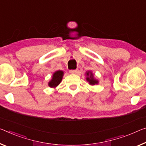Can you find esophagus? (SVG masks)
Segmentation results:
<instances>
[{"label":"esophagus","instance_id":"1","mask_svg":"<svg viewBox=\"0 0 146 146\" xmlns=\"http://www.w3.org/2000/svg\"><path fill=\"white\" fill-rule=\"evenodd\" d=\"M71 73H77L78 72V71L77 70V69H75V70H70V71H69Z\"/></svg>","mask_w":146,"mask_h":146}]
</instances>
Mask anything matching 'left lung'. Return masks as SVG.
<instances>
[{"instance_id":"obj_1","label":"left lung","mask_w":146,"mask_h":146,"mask_svg":"<svg viewBox=\"0 0 146 146\" xmlns=\"http://www.w3.org/2000/svg\"><path fill=\"white\" fill-rule=\"evenodd\" d=\"M86 80L89 82L90 85H95L98 84V80L95 79L93 73L91 71H87L86 73Z\"/></svg>"}]
</instances>
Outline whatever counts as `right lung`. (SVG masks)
I'll return each mask as SVG.
<instances>
[{
	"instance_id": "right-lung-1",
	"label": "right lung",
	"mask_w": 146,
	"mask_h": 146,
	"mask_svg": "<svg viewBox=\"0 0 146 146\" xmlns=\"http://www.w3.org/2000/svg\"><path fill=\"white\" fill-rule=\"evenodd\" d=\"M64 75V72L62 71L58 70L55 71L53 73L52 79L48 82V86L50 88H56L60 83L61 82L62 80V77Z\"/></svg>"
}]
</instances>
